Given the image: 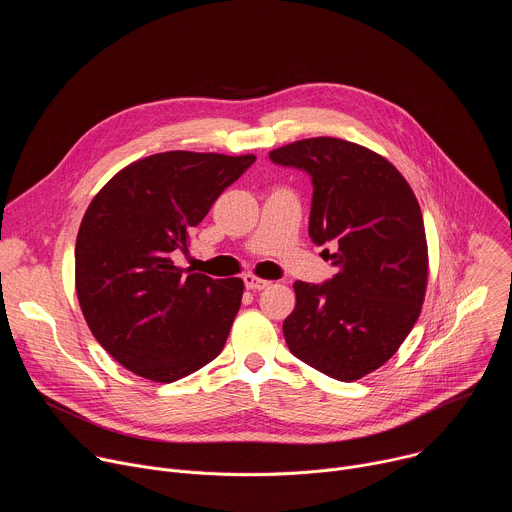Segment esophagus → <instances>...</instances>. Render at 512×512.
Masks as SVG:
<instances>
[{
	"label": "esophagus",
	"mask_w": 512,
	"mask_h": 512,
	"mask_svg": "<svg viewBox=\"0 0 512 512\" xmlns=\"http://www.w3.org/2000/svg\"><path fill=\"white\" fill-rule=\"evenodd\" d=\"M243 281H245V287L251 289V291H259V289H265V287L269 285L267 279H261V277L251 275V273H247V275L243 277Z\"/></svg>",
	"instance_id": "obj_1"
}]
</instances>
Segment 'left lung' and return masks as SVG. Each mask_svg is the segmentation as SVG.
<instances>
[{
    "instance_id": "8db88e82",
    "label": "left lung",
    "mask_w": 512,
    "mask_h": 512,
    "mask_svg": "<svg viewBox=\"0 0 512 512\" xmlns=\"http://www.w3.org/2000/svg\"><path fill=\"white\" fill-rule=\"evenodd\" d=\"M312 178L310 239L338 273L296 281L285 342L316 371L350 383L373 373L419 318L427 285V243L419 202L383 156L336 137L300 139L269 154Z\"/></svg>"
}]
</instances>
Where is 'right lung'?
Masks as SVG:
<instances>
[{"mask_svg":"<svg viewBox=\"0 0 512 512\" xmlns=\"http://www.w3.org/2000/svg\"><path fill=\"white\" fill-rule=\"evenodd\" d=\"M253 162L154 154L89 204L75 247L77 296L97 342L131 373L174 383L221 354L245 285L182 269L172 253L188 251L190 231Z\"/></svg>","mask_w":512,"mask_h":512,"instance_id":"add662e5","label":"right lung"}]
</instances>
